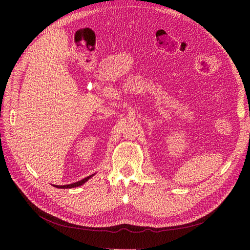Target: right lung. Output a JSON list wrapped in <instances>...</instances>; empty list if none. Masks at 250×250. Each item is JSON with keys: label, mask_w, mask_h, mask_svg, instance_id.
Masks as SVG:
<instances>
[{"label": "right lung", "mask_w": 250, "mask_h": 250, "mask_svg": "<svg viewBox=\"0 0 250 250\" xmlns=\"http://www.w3.org/2000/svg\"><path fill=\"white\" fill-rule=\"evenodd\" d=\"M94 175H95V174H93V175H89V176H87V177H85V178H83V179H81V180L77 181V183L71 184V185H65V186H56V185H54V187H55V188H71L80 187V186H82L83 184H85L86 181H87L90 177H93Z\"/></svg>", "instance_id": "obj_1"}]
</instances>
